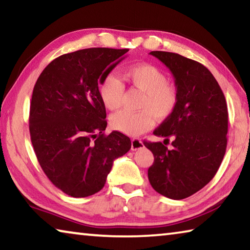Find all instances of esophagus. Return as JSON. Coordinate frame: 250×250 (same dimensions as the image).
Returning a JSON list of instances; mask_svg holds the SVG:
<instances>
[{"label": "esophagus", "mask_w": 250, "mask_h": 250, "mask_svg": "<svg viewBox=\"0 0 250 250\" xmlns=\"http://www.w3.org/2000/svg\"><path fill=\"white\" fill-rule=\"evenodd\" d=\"M142 146H143V143H142V141L140 140V139H138V138L132 139V141H131V149H132L133 151H135V150L141 149Z\"/></svg>", "instance_id": "obj_1"}]
</instances>
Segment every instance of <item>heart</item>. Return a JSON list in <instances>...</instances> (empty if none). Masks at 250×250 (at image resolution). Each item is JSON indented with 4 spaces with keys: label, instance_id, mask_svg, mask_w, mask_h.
<instances>
[{
    "label": "heart",
    "instance_id": "heart-1",
    "mask_svg": "<svg viewBox=\"0 0 250 250\" xmlns=\"http://www.w3.org/2000/svg\"><path fill=\"white\" fill-rule=\"evenodd\" d=\"M122 77L131 87L142 92L139 111L122 110L111 117L112 128L128 135H138L152 128L154 118L163 121L172 116L179 104V91L167 83V75L151 64H137L126 67ZM99 95L110 110L121 107L125 86L119 78L109 74L101 79Z\"/></svg>",
    "mask_w": 250,
    "mask_h": 250
}]
</instances>
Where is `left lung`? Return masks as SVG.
I'll return each instance as SVG.
<instances>
[{"mask_svg":"<svg viewBox=\"0 0 250 250\" xmlns=\"http://www.w3.org/2000/svg\"><path fill=\"white\" fill-rule=\"evenodd\" d=\"M174 76L179 104L153 133L172 138L145 145L154 156L147 170L150 184L161 195L183 200L200 191L218 171L227 146L228 111L225 96L201 62L175 53H150Z\"/></svg>","mask_w":250,"mask_h":250,"instance_id":"obj_1","label":"left lung"}]
</instances>
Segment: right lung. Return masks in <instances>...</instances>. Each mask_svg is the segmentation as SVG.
<instances>
[{
	"instance_id": "right-lung-1",
	"label": "right lung",
	"mask_w": 250,
	"mask_h": 250,
	"mask_svg": "<svg viewBox=\"0 0 250 250\" xmlns=\"http://www.w3.org/2000/svg\"><path fill=\"white\" fill-rule=\"evenodd\" d=\"M129 49L95 47L55 58L34 86L29 133L49 181L73 197H86L105 184L117 158L131 149L119 131L105 134V107L99 83Z\"/></svg>"
}]
</instances>
